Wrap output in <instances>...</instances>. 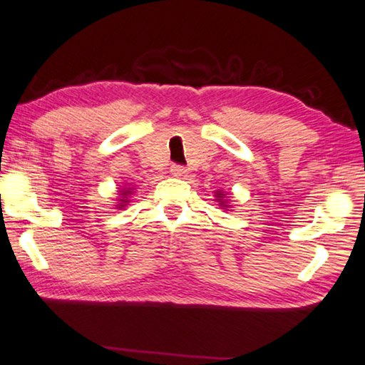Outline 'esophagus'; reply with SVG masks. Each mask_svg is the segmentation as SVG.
I'll use <instances>...</instances> for the list:
<instances>
[{
    "label": "esophagus",
    "instance_id": "1",
    "mask_svg": "<svg viewBox=\"0 0 365 365\" xmlns=\"http://www.w3.org/2000/svg\"><path fill=\"white\" fill-rule=\"evenodd\" d=\"M171 174H173V176H176V178H181V176H184V174H186V168L179 166V164H173Z\"/></svg>",
    "mask_w": 365,
    "mask_h": 365
}]
</instances>
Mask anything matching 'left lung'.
Listing matches in <instances>:
<instances>
[{"label":"left lung","instance_id":"1","mask_svg":"<svg viewBox=\"0 0 365 365\" xmlns=\"http://www.w3.org/2000/svg\"><path fill=\"white\" fill-rule=\"evenodd\" d=\"M217 199H219V202H221L222 204V206H224V201H221V199L224 197V194H221V192H217V196H216Z\"/></svg>","mask_w":365,"mask_h":365}]
</instances>
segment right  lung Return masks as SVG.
<instances>
[{"label":"right lung","instance_id":"1","mask_svg":"<svg viewBox=\"0 0 365 365\" xmlns=\"http://www.w3.org/2000/svg\"><path fill=\"white\" fill-rule=\"evenodd\" d=\"M128 194H131V191H126V189H124V191L121 192V196H123V199H121V202L123 204H118V206H124V202H128V199H126V196Z\"/></svg>","mask_w":365,"mask_h":365}]
</instances>
